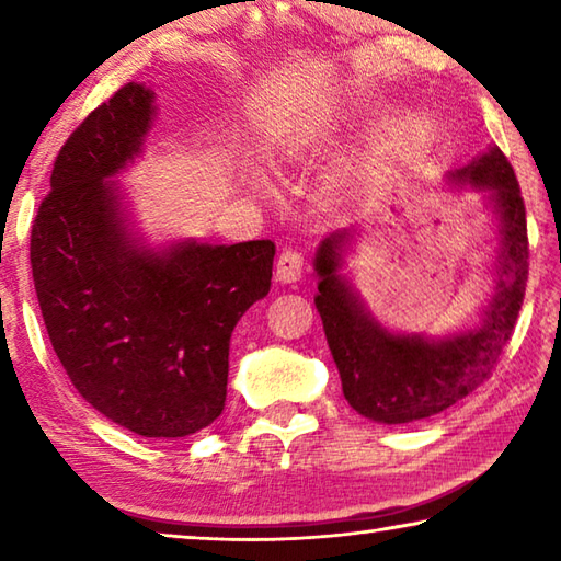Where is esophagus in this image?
<instances>
[{"mask_svg": "<svg viewBox=\"0 0 561 561\" xmlns=\"http://www.w3.org/2000/svg\"><path fill=\"white\" fill-rule=\"evenodd\" d=\"M304 274V257L297 250H284L277 257V270H274V277L282 284H291L301 279Z\"/></svg>", "mask_w": 561, "mask_h": 561, "instance_id": "esophagus-1", "label": "esophagus"}]
</instances>
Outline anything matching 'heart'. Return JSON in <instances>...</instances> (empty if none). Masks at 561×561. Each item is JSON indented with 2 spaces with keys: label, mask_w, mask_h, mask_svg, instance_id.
I'll return each mask as SVG.
<instances>
[{
  "label": "heart",
  "mask_w": 561,
  "mask_h": 561,
  "mask_svg": "<svg viewBox=\"0 0 561 561\" xmlns=\"http://www.w3.org/2000/svg\"><path fill=\"white\" fill-rule=\"evenodd\" d=\"M339 126H341V108H329L324 116H319L314 126L299 130L297 136L287 140V146L279 150L277 163H294V160H304V156L311 153L321 138H327L329 133L339 130ZM250 183L254 187H260L262 180L257 175H252Z\"/></svg>",
  "instance_id": "1"
}]
</instances>
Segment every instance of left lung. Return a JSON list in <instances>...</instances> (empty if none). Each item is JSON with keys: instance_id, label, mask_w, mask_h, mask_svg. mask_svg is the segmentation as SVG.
Returning <instances> with one entry per match:
<instances>
[{"instance_id": "8db88e82", "label": "left lung", "mask_w": 561, "mask_h": 561, "mask_svg": "<svg viewBox=\"0 0 561 561\" xmlns=\"http://www.w3.org/2000/svg\"><path fill=\"white\" fill-rule=\"evenodd\" d=\"M455 185L485 193L497 222L492 274L495 291L480 321L448 336L391 331L378 321L354 284L341 274L351 230L331 232L319 244L317 311L348 405L368 421L401 425L431 417L472 393L495 368L515 331L529 272L527 220L515 170L497 146L448 173Z\"/></svg>"}]
</instances>
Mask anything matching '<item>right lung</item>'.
<instances>
[{"label":"right lung","mask_w":561,"mask_h":561,"mask_svg":"<svg viewBox=\"0 0 561 561\" xmlns=\"http://www.w3.org/2000/svg\"><path fill=\"white\" fill-rule=\"evenodd\" d=\"M156 91L126 83L59 150L32 227L46 331L76 391L144 438H185L225 408L230 339L272 287L274 242L150 247L116 183L144 156Z\"/></svg>","instance_id":"obj_1"}]
</instances>
